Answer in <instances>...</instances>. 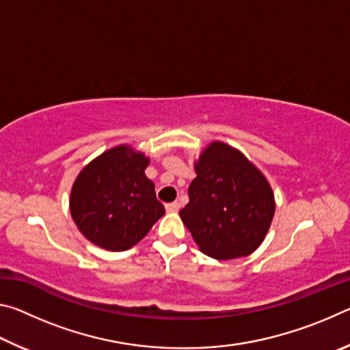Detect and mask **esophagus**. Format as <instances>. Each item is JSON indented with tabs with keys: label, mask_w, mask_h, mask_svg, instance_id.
<instances>
[{
	"label": "esophagus",
	"mask_w": 350,
	"mask_h": 350,
	"mask_svg": "<svg viewBox=\"0 0 350 350\" xmlns=\"http://www.w3.org/2000/svg\"><path fill=\"white\" fill-rule=\"evenodd\" d=\"M165 208H167V211H177L180 208V204L177 202V200H174V202H170L165 205Z\"/></svg>",
	"instance_id": "obj_1"
}]
</instances>
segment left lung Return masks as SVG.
Listing matches in <instances>:
<instances>
[{
    "label": "left lung",
    "mask_w": 350,
    "mask_h": 350,
    "mask_svg": "<svg viewBox=\"0 0 350 350\" xmlns=\"http://www.w3.org/2000/svg\"><path fill=\"white\" fill-rule=\"evenodd\" d=\"M182 222L202 253L215 259L248 256L260 245L275 215L269 182L234 148L215 142L196 163Z\"/></svg>",
    "instance_id": "1"
}]
</instances>
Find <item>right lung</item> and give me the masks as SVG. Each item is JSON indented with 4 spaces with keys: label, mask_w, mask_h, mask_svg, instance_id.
Masks as SVG:
<instances>
[{
    "label": "right lung",
    "mask_w": 350,
    "mask_h": 350,
    "mask_svg": "<svg viewBox=\"0 0 350 350\" xmlns=\"http://www.w3.org/2000/svg\"><path fill=\"white\" fill-rule=\"evenodd\" d=\"M148 159L128 146L103 152L81 171L70 191V215L80 232L111 252L144 238L165 208L145 176Z\"/></svg>",
    "instance_id": "obj_1"
}]
</instances>
